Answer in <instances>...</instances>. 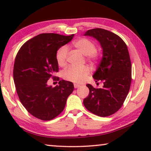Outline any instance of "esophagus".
Listing matches in <instances>:
<instances>
[{"instance_id": "esophagus-1", "label": "esophagus", "mask_w": 151, "mask_h": 151, "mask_svg": "<svg viewBox=\"0 0 151 151\" xmlns=\"http://www.w3.org/2000/svg\"><path fill=\"white\" fill-rule=\"evenodd\" d=\"M80 84H74V87H75V88H77L78 87H80Z\"/></svg>"}]
</instances>
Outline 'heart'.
I'll list each match as a JSON object with an SVG mask.
<instances>
[{
	"label": "heart",
	"mask_w": 151,
	"mask_h": 151,
	"mask_svg": "<svg viewBox=\"0 0 151 151\" xmlns=\"http://www.w3.org/2000/svg\"><path fill=\"white\" fill-rule=\"evenodd\" d=\"M73 47L84 55L88 61L97 62L101 57V53L96 49V44L90 39L82 38L73 42ZM68 58V49L63 46L57 51L55 55L57 63L60 67L66 65ZM90 73V69L87 66L81 68L69 67L63 72V78L66 80L75 83H81L86 79Z\"/></svg>",
	"instance_id": "b5f03b06"
}]
</instances>
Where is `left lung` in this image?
Wrapping results in <instances>:
<instances>
[{"label": "left lung", "mask_w": 151, "mask_h": 151, "mask_svg": "<svg viewBox=\"0 0 151 151\" xmlns=\"http://www.w3.org/2000/svg\"><path fill=\"white\" fill-rule=\"evenodd\" d=\"M85 36L94 37L103 49V56L93 76L102 81L103 88L89 84V94L83 101L85 108L93 114L106 117L114 114L124 104L131 84V62L127 45L114 33L101 28L92 29Z\"/></svg>", "instance_id": "1"}]
</instances>
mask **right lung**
Masks as SVG:
<instances>
[{"label":"right lung","mask_w":151,"mask_h":151,"mask_svg":"<svg viewBox=\"0 0 151 151\" xmlns=\"http://www.w3.org/2000/svg\"><path fill=\"white\" fill-rule=\"evenodd\" d=\"M74 36L53 33L41 34L27 41L17 53L14 65V81L20 102L36 118L51 120L65 109L67 98L73 92L71 82L60 80L55 87L47 81L58 71L55 55L62 46Z\"/></svg>","instance_id":"add662e5"}]
</instances>
